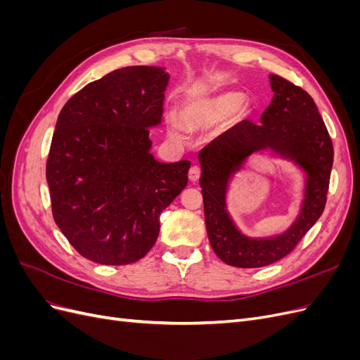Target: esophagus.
Instances as JSON below:
<instances>
[{
	"label": "esophagus",
	"mask_w": 360,
	"mask_h": 360,
	"mask_svg": "<svg viewBox=\"0 0 360 360\" xmlns=\"http://www.w3.org/2000/svg\"><path fill=\"white\" fill-rule=\"evenodd\" d=\"M200 174H201L200 167H192V168L189 169V180H191L192 183L198 181V179H200Z\"/></svg>",
	"instance_id": "1"
}]
</instances>
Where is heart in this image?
I'll return each instance as SVG.
<instances>
[{"label":"heart","mask_w":360,"mask_h":360,"mask_svg":"<svg viewBox=\"0 0 360 360\" xmlns=\"http://www.w3.org/2000/svg\"><path fill=\"white\" fill-rule=\"evenodd\" d=\"M243 102V96L233 91L217 94L209 99L192 103L183 111V124L189 130H202L213 126L219 120L230 115ZM169 135L176 141H183L184 135L179 124L172 123L169 126Z\"/></svg>","instance_id":"b5f03b06"}]
</instances>
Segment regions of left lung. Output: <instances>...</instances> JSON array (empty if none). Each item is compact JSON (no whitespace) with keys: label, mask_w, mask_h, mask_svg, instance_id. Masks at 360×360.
<instances>
[{"label":"left lung","mask_w":360,"mask_h":360,"mask_svg":"<svg viewBox=\"0 0 360 360\" xmlns=\"http://www.w3.org/2000/svg\"><path fill=\"white\" fill-rule=\"evenodd\" d=\"M269 79L275 94L259 123L243 120L198 155L210 245L225 264L242 269L274 264L296 248L324 210L333 165L332 139L312 97L278 75H270ZM263 149L301 168L305 176L304 200L297 221L284 233L249 238L238 230L227 212L226 193L247 158Z\"/></svg>","instance_id":"8db88e82"}]
</instances>
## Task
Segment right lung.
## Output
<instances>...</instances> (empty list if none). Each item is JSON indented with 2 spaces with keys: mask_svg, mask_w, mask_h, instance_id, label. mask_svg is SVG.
I'll use <instances>...</instances> for the list:
<instances>
[{
  "mask_svg": "<svg viewBox=\"0 0 360 360\" xmlns=\"http://www.w3.org/2000/svg\"><path fill=\"white\" fill-rule=\"evenodd\" d=\"M169 75L114 70L72 96L58 115L46 162L53 221L94 263H135L156 243L159 216L188 184L189 160L150 153Z\"/></svg>",
  "mask_w": 360,
  "mask_h": 360,
  "instance_id": "1",
  "label": "right lung"
}]
</instances>
